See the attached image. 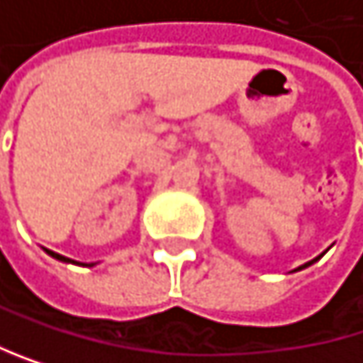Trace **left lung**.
I'll return each instance as SVG.
<instances>
[{
  "label": "left lung",
  "mask_w": 363,
  "mask_h": 363,
  "mask_svg": "<svg viewBox=\"0 0 363 363\" xmlns=\"http://www.w3.org/2000/svg\"><path fill=\"white\" fill-rule=\"evenodd\" d=\"M318 259H320V255H318V257H314L312 262H307V264H303V266H298L296 270H303V268H307V266H312V264H314V262H318Z\"/></svg>",
  "instance_id": "1"
}]
</instances>
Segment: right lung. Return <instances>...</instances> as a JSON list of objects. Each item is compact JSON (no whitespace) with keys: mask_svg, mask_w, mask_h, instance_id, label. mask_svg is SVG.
Instances as JSON below:
<instances>
[{"mask_svg":"<svg viewBox=\"0 0 363 363\" xmlns=\"http://www.w3.org/2000/svg\"><path fill=\"white\" fill-rule=\"evenodd\" d=\"M45 251H47V253H49L51 257L60 259V262H67V264H69V262H71V264H79V262H75V259H69V257H65V255H60V253H53V251H49V249H45ZM82 266H84V264H82ZM88 266H93V264H88Z\"/></svg>","mask_w":363,"mask_h":363,"instance_id":"1","label":"right lung"}]
</instances>
